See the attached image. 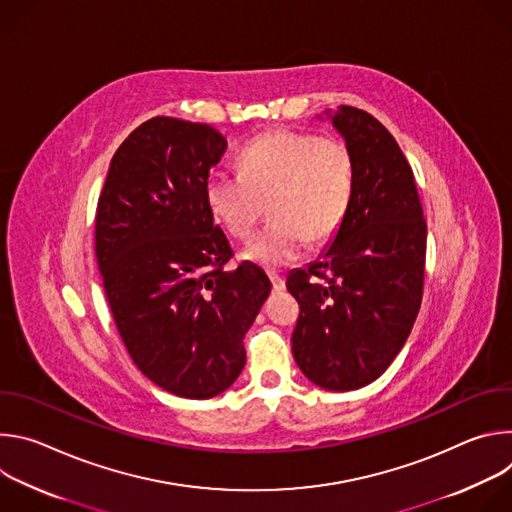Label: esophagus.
I'll list each match as a JSON object with an SVG mask.
<instances>
[{
	"mask_svg": "<svg viewBox=\"0 0 512 512\" xmlns=\"http://www.w3.org/2000/svg\"><path fill=\"white\" fill-rule=\"evenodd\" d=\"M269 279H271V285L275 291H283L285 289V279L277 273H269Z\"/></svg>",
	"mask_w": 512,
	"mask_h": 512,
	"instance_id": "esophagus-1",
	"label": "esophagus"
}]
</instances>
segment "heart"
<instances>
[{"label":"heart","instance_id":"obj_1","mask_svg":"<svg viewBox=\"0 0 512 512\" xmlns=\"http://www.w3.org/2000/svg\"><path fill=\"white\" fill-rule=\"evenodd\" d=\"M354 196V158L336 137L273 131L251 141L239 156V174H212L204 198L212 216L233 237L251 235L263 202L273 221L243 249V257L281 269L294 263L308 239L328 241L344 223Z\"/></svg>","mask_w":512,"mask_h":512}]
</instances>
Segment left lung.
<instances>
[{"label": "left lung", "mask_w": 512, "mask_h": 512, "mask_svg": "<svg viewBox=\"0 0 512 512\" xmlns=\"http://www.w3.org/2000/svg\"><path fill=\"white\" fill-rule=\"evenodd\" d=\"M354 158V196L318 261L287 277L300 304L291 352L302 373L328 391L379 379L415 324L427 227L413 170L399 143L367 111H326Z\"/></svg>", "instance_id": "8db88e82"}]
</instances>
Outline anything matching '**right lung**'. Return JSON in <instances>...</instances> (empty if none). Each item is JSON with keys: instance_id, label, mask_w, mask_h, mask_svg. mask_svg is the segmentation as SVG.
<instances>
[{"instance_id": "add662e5", "label": "right lung", "mask_w": 512, "mask_h": 512, "mask_svg": "<svg viewBox=\"0 0 512 512\" xmlns=\"http://www.w3.org/2000/svg\"><path fill=\"white\" fill-rule=\"evenodd\" d=\"M225 152L206 123L154 117L119 145L97 204L95 253L123 344L145 377L186 399L237 381L271 291L255 263L225 269L233 251L204 198Z\"/></svg>"}]
</instances>
